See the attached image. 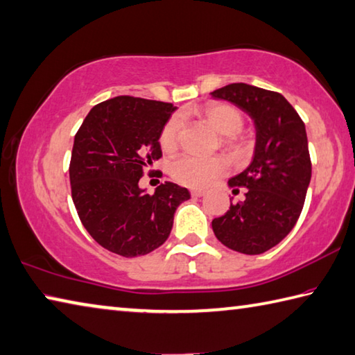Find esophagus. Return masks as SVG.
<instances>
[{
    "instance_id": "esophagus-1",
    "label": "esophagus",
    "mask_w": 355,
    "mask_h": 355,
    "mask_svg": "<svg viewBox=\"0 0 355 355\" xmlns=\"http://www.w3.org/2000/svg\"><path fill=\"white\" fill-rule=\"evenodd\" d=\"M191 196L192 197H202V196H205V191H202V189H192L191 191Z\"/></svg>"
}]
</instances>
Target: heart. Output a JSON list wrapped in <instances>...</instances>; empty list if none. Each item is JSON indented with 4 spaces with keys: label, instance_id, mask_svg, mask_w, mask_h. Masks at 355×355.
<instances>
[{
    "label": "heart",
    "instance_id": "1",
    "mask_svg": "<svg viewBox=\"0 0 355 355\" xmlns=\"http://www.w3.org/2000/svg\"><path fill=\"white\" fill-rule=\"evenodd\" d=\"M196 113L203 118L216 132L223 135L225 144L237 147V133L243 125V116L237 108L228 104H208L197 112L186 110L175 114L166 122L159 133V144L164 152H173L180 146L183 137V116ZM228 171V161L223 157H198L183 155L173 161L171 166L172 177L189 188H205L216 182Z\"/></svg>",
    "mask_w": 355,
    "mask_h": 355
}]
</instances>
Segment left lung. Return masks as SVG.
Listing matches in <instances>:
<instances>
[{"label":"left lung","mask_w":355,"mask_h":355,"mask_svg":"<svg viewBox=\"0 0 355 355\" xmlns=\"http://www.w3.org/2000/svg\"><path fill=\"white\" fill-rule=\"evenodd\" d=\"M250 116L254 153L247 169L228 180L230 188H247L243 202L212 220L225 247L261 254L292 231L304 205L312 177L304 122L284 96L248 83H231L211 93Z\"/></svg>","instance_id":"obj_1"}]
</instances>
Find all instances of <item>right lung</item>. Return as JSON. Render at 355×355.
<instances>
[{"instance_id":"add662e5","label":"right lung","mask_w":355,"mask_h":355,"mask_svg":"<svg viewBox=\"0 0 355 355\" xmlns=\"http://www.w3.org/2000/svg\"><path fill=\"white\" fill-rule=\"evenodd\" d=\"M177 107L118 96L94 105L74 137L69 164L73 202L89 236L112 253L137 257L161 247L189 191L139 188L143 169L161 157L159 133Z\"/></svg>"}]
</instances>
